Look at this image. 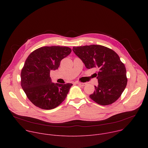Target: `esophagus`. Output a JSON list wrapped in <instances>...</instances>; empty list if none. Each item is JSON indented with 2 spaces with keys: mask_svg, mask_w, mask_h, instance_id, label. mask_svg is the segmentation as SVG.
I'll return each mask as SVG.
<instances>
[{
  "mask_svg": "<svg viewBox=\"0 0 148 148\" xmlns=\"http://www.w3.org/2000/svg\"><path fill=\"white\" fill-rule=\"evenodd\" d=\"M77 84H78V85L82 86V87H84L86 85V83H83V82H77Z\"/></svg>",
  "mask_w": 148,
  "mask_h": 148,
  "instance_id": "1",
  "label": "esophagus"
}]
</instances>
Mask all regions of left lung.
I'll use <instances>...</instances> for the list:
<instances>
[{"instance_id": "obj_1", "label": "left lung", "mask_w": 148, "mask_h": 148, "mask_svg": "<svg viewBox=\"0 0 148 148\" xmlns=\"http://www.w3.org/2000/svg\"><path fill=\"white\" fill-rule=\"evenodd\" d=\"M73 51L82 60L87 69L97 68L98 86L90 95L101 105L115 102L124 91L126 84V71L119 56L112 50L101 45L73 47Z\"/></svg>"}]
</instances>
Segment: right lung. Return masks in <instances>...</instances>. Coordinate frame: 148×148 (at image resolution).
<instances>
[{
	"label": "right lung",
	"mask_w": 148,
	"mask_h": 148,
	"mask_svg": "<svg viewBox=\"0 0 148 148\" xmlns=\"http://www.w3.org/2000/svg\"><path fill=\"white\" fill-rule=\"evenodd\" d=\"M71 52L68 47L45 46L34 50L27 58L21 72V86L35 106L52 110L66 99L73 84H54L50 73L58 69L61 60Z\"/></svg>",
	"instance_id": "right-lung-1"
}]
</instances>
